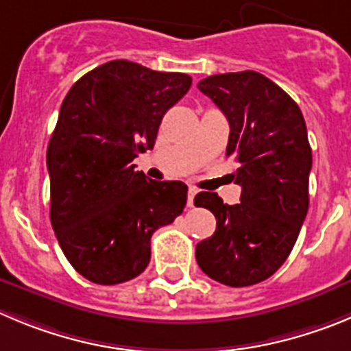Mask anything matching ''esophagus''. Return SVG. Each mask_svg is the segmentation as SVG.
I'll return each instance as SVG.
<instances>
[{
	"label": "esophagus",
	"mask_w": 351,
	"mask_h": 351,
	"mask_svg": "<svg viewBox=\"0 0 351 351\" xmlns=\"http://www.w3.org/2000/svg\"><path fill=\"white\" fill-rule=\"evenodd\" d=\"M195 194H197V189H195V186H189V199H186V204H189V208H192V206H194Z\"/></svg>",
	"instance_id": "34e87169"
}]
</instances>
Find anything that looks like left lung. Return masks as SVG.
<instances>
[{
    "label": "left lung",
    "mask_w": 351,
    "mask_h": 351,
    "mask_svg": "<svg viewBox=\"0 0 351 351\" xmlns=\"http://www.w3.org/2000/svg\"><path fill=\"white\" fill-rule=\"evenodd\" d=\"M230 124L227 157L234 159L241 202L223 204L199 192L197 208L215 215L216 230L195 245L201 270L230 287L253 286L282 267L308 211L312 149L296 101L254 71L199 81Z\"/></svg>",
    "instance_id": "8db88e82"
}]
</instances>
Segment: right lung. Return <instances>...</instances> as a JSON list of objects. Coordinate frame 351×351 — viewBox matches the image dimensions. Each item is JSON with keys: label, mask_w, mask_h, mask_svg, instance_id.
Wrapping results in <instances>:
<instances>
[{"label": "right lung", "mask_w": 351, "mask_h": 351, "mask_svg": "<svg viewBox=\"0 0 351 351\" xmlns=\"http://www.w3.org/2000/svg\"><path fill=\"white\" fill-rule=\"evenodd\" d=\"M192 77L130 60L86 72L62 101L47 150L50 220L69 263L101 286L126 282L150 261V237L186 204L183 182L149 180L133 159Z\"/></svg>", "instance_id": "right-lung-1"}]
</instances>
